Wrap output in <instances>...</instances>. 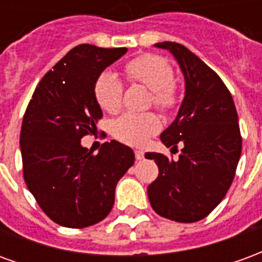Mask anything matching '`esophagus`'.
<instances>
[{
    "mask_svg": "<svg viewBox=\"0 0 262 262\" xmlns=\"http://www.w3.org/2000/svg\"><path fill=\"white\" fill-rule=\"evenodd\" d=\"M135 157H136V160H143L144 159V151H142V150H136V151H135Z\"/></svg>",
    "mask_w": 262,
    "mask_h": 262,
    "instance_id": "34e87169",
    "label": "esophagus"
}]
</instances>
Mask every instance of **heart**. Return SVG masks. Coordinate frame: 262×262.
Wrapping results in <instances>:
<instances>
[{
  "mask_svg": "<svg viewBox=\"0 0 262 262\" xmlns=\"http://www.w3.org/2000/svg\"><path fill=\"white\" fill-rule=\"evenodd\" d=\"M126 78L151 90V103L163 112H172L180 105V91L171 64L157 54H144L130 60L125 66ZM125 84L114 71H102L94 84V95L98 105L109 114L122 108ZM161 129L160 118L153 112H126L112 122V135L118 140L143 146Z\"/></svg>",
  "mask_w": 262,
  "mask_h": 262,
  "instance_id": "1",
  "label": "heart"
}]
</instances>
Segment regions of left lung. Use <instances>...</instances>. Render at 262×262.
Listing matches in <instances>:
<instances>
[{"label":"left lung","instance_id":"obj_1","mask_svg":"<svg viewBox=\"0 0 262 262\" xmlns=\"http://www.w3.org/2000/svg\"><path fill=\"white\" fill-rule=\"evenodd\" d=\"M156 46L174 54L185 78V98L176 120L160 136L167 147L181 146L178 160L146 153L159 165L147 195L160 216L192 223L222 202L236 176L242 154L238 116L225 82L196 54L176 42Z\"/></svg>","mask_w":262,"mask_h":262}]
</instances>
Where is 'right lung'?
<instances>
[{
	"instance_id": "right-lung-1",
	"label": "right lung",
	"mask_w": 262,
	"mask_h": 262,
	"mask_svg": "<svg viewBox=\"0 0 262 262\" xmlns=\"http://www.w3.org/2000/svg\"><path fill=\"white\" fill-rule=\"evenodd\" d=\"M127 52L78 45L43 75L20 127L26 187L54 223L82 229L112 210L115 188L135 163L130 147L112 140L98 154L81 146L102 111L94 95L98 75Z\"/></svg>"
}]
</instances>
